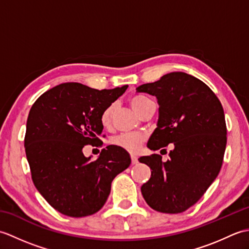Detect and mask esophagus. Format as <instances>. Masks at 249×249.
Returning <instances> with one entry per match:
<instances>
[{"label":"esophagus","mask_w":249,"mask_h":249,"mask_svg":"<svg viewBox=\"0 0 249 249\" xmlns=\"http://www.w3.org/2000/svg\"><path fill=\"white\" fill-rule=\"evenodd\" d=\"M130 158H131V163H133V165H136V163H138V158H137L136 156L131 155Z\"/></svg>","instance_id":"34e87169"}]
</instances>
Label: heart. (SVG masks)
I'll return each mask as SVG.
<instances>
[{"mask_svg": "<svg viewBox=\"0 0 249 249\" xmlns=\"http://www.w3.org/2000/svg\"><path fill=\"white\" fill-rule=\"evenodd\" d=\"M151 102V99L145 98L143 96H133L129 99L131 108H133L138 114H140L145 106L147 104H150ZM113 112L114 107L113 106H109V107L106 108L103 111V113L100 114V123H102V125L105 126V127L110 126ZM145 137L141 134H121L118 136H114L113 138L111 139V144L127 152L135 153L140 149V146L143 143Z\"/></svg>", "mask_w": 249, "mask_h": 249, "instance_id": "heart-1", "label": "heart"}]
</instances>
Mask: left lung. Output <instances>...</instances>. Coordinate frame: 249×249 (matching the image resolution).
<instances>
[{"mask_svg":"<svg viewBox=\"0 0 249 249\" xmlns=\"http://www.w3.org/2000/svg\"><path fill=\"white\" fill-rule=\"evenodd\" d=\"M136 89L155 96L160 105L157 127L147 147L156 151L174 145L166 162L158 154L139 158L152 170L141 186L142 196L157 212L182 213L198 202L223 165L227 144L223 106L204 82L182 71Z\"/></svg>","mask_w":249,"mask_h":249,"instance_id":"8db88e82","label":"left lung"}]
</instances>
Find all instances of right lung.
<instances>
[{
    "instance_id": "add662e5",
    "label": "right lung",
    "mask_w": 249,
    "mask_h": 249,
    "mask_svg": "<svg viewBox=\"0 0 249 249\" xmlns=\"http://www.w3.org/2000/svg\"><path fill=\"white\" fill-rule=\"evenodd\" d=\"M127 87L99 91L77 82L62 83L32 106L24 137L32 179L60 213L84 217L98 212L113 178L129 167V154L118 146L108 145L93 161L82 152L84 145H103L100 114Z\"/></svg>"
}]
</instances>
